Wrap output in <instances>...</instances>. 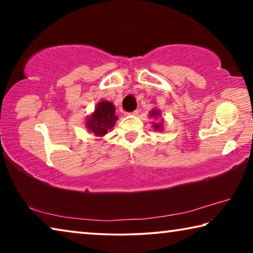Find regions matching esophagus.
Returning a JSON list of instances; mask_svg holds the SVG:
<instances>
[{
    "mask_svg": "<svg viewBox=\"0 0 253 253\" xmlns=\"http://www.w3.org/2000/svg\"><path fill=\"white\" fill-rule=\"evenodd\" d=\"M138 113H139L138 110H135V111H132V113H128L127 115H131V116H137V115H138Z\"/></svg>",
    "mask_w": 253,
    "mask_h": 253,
    "instance_id": "esophagus-1",
    "label": "esophagus"
}]
</instances>
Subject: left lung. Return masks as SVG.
<instances>
[{"label":"left lung","mask_w":253,"mask_h":253,"mask_svg":"<svg viewBox=\"0 0 253 253\" xmlns=\"http://www.w3.org/2000/svg\"><path fill=\"white\" fill-rule=\"evenodd\" d=\"M161 117H162V113L158 109L154 108V109H152L151 111H149V118H155L156 121H157V119L161 118ZM153 128L156 131H163V130H164V121H163V119L161 118L160 122L154 123L153 124Z\"/></svg>","instance_id":"left-lung-1"}]
</instances>
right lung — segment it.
Segmentation results:
<instances>
[{"mask_svg": "<svg viewBox=\"0 0 253 253\" xmlns=\"http://www.w3.org/2000/svg\"><path fill=\"white\" fill-rule=\"evenodd\" d=\"M118 116H116V108L114 104L108 100H100L96 105V108L85 121V128L88 131L101 139L107 132L114 128ZM98 139V140H99Z\"/></svg>", "mask_w": 253, "mask_h": 253, "instance_id": "1", "label": "right lung"}]
</instances>
